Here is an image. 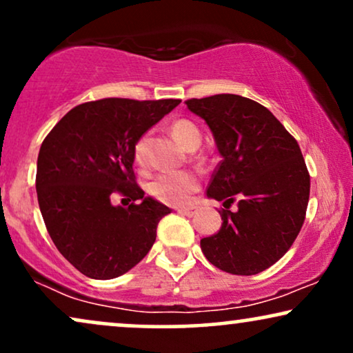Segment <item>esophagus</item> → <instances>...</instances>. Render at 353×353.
Masks as SVG:
<instances>
[{"label":"esophagus","instance_id":"34e87169","mask_svg":"<svg viewBox=\"0 0 353 353\" xmlns=\"http://www.w3.org/2000/svg\"><path fill=\"white\" fill-rule=\"evenodd\" d=\"M177 212H179L181 215L192 216L195 213V207H179V208H177Z\"/></svg>","mask_w":353,"mask_h":353}]
</instances>
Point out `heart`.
Masks as SVG:
<instances>
[{
  "instance_id": "heart-1",
  "label": "heart",
  "mask_w": 353,
  "mask_h": 353,
  "mask_svg": "<svg viewBox=\"0 0 353 353\" xmlns=\"http://www.w3.org/2000/svg\"><path fill=\"white\" fill-rule=\"evenodd\" d=\"M172 137L187 150H195L200 145L199 128L189 120H177L171 127ZM133 161L138 168L148 164V140L141 137L133 146ZM200 185L199 174L194 171H169L156 174L148 182V194L151 197L169 205H182L192 199Z\"/></svg>"
}]
</instances>
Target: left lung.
<instances>
[{
	"label": "left lung",
	"mask_w": 353,
	"mask_h": 353,
	"mask_svg": "<svg viewBox=\"0 0 353 353\" xmlns=\"http://www.w3.org/2000/svg\"><path fill=\"white\" fill-rule=\"evenodd\" d=\"M205 120L221 161L207 197L223 202L221 228L200 239L208 262L234 275H254L292 248L305 221L310 174L296 140L259 102L238 94L185 101ZM239 202L234 212L228 210Z\"/></svg>",
	"instance_id": "1"
}]
</instances>
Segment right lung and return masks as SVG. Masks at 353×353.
<instances>
[{"instance_id": "add662e5", "label": "right lung", "mask_w": 353, "mask_h": 353, "mask_svg": "<svg viewBox=\"0 0 353 353\" xmlns=\"http://www.w3.org/2000/svg\"><path fill=\"white\" fill-rule=\"evenodd\" d=\"M179 99H101L71 109L48 133L35 189L47 231L70 264L89 279L123 275L153 246L171 208L135 182L133 146ZM115 193L128 208L110 202Z\"/></svg>"}]
</instances>
